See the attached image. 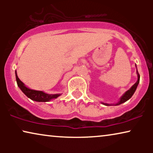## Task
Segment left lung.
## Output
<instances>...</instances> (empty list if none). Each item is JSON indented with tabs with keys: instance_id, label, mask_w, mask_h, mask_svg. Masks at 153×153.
<instances>
[{
	"instance_id": "obj_1",
	"label": "left lung",
	"mask_w": 153,
	"mask_h": 153,
	"mask_svg": "<svg viewBox=\"0 0 153 153\" xmlns=\"http://www.w3.org/2000/svg\"><path fill=\"white\" fill-rule=\"evenodd\" d=\"M137 75H138L137 81L132 85V86H131L130 89L128 90V91H127L126 93H125L124 95H123L122 97H121L120 100V102H118V103H117L116 105H119V104L124 103L125 102H126L128 100L130 99V98L131 97V96L133 95V94L134 93V92L136 91V89H137V88L138 86V84H139V80H140V75L139 74V72H138V71H137ZM105 104V105H108V104Z\"/></svg>"
}]
</instances>
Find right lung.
I'll return each instance as SVG.
<instances>
[{
	"mask_svg": "<svg viewBox=\"0 0 153 153\" xmlns=\"http://www.w3.org/2000/svg\"><path fill=\"white\" fill-rule=\"evenodd\" d=\"M16 74V83H17L18 86L20 88L22 91L26 95L27 97L30 98V100H34L36 102H48L50 100L54 99V98H57L58 96L60 95V94H54V95H49V94L45 93L42 91H35V90H31L30 88H28L24 83L22 82V81L19 79L16 74V72H15Z\"/></svg>",
	"mask_w": 153,
	"mask_h": 153,
	"instance_id": "obj_1",
	"label": "right lung"
}]
</instances>
